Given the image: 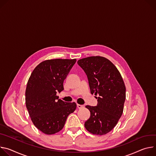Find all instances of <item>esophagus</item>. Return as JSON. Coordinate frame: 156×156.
<instances>
[{"instance_id": "esophagus-1", "label": "esophagus", "mask_w": 156, "mask_h": 156, "mask_svg": "<svg viewBox=\"0 0 156 156\" xmlns=\"http://www.w3.org/2000/svg\"><path fill=\"white\" fill-rule=\"evenodd\" d=\"M77 108H79V109L83 108V105H80V104H77Z\"/></svg>"}]
</instances>
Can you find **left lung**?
<instances>
[{
    "mask_svg": "<svg viewBox=\"0 0 156 156\" xmlns=\"http://www.w3.org/2000/svg\"><path fill=\"white\" fill-rule=\"evenodd\" d=\"M77 64L87 76L91 94L98 95L97 106H85L90 116L85 122V128L94 134H105L122 115L126 99L124 81L116 66L104 57L85 58Z\"/></svg>",
    "mask_w": 156,
    "mask_h": 156,
    "instance_id": "1",
    "label": "left lung"
}]
</instances>
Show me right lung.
Listing matches in <instances>:
<instances>
[{"instance_id":"obj_1","label":"right lung","mask_w":156,"mask_h":156,"mask_svg":"<svg viewBox=\"0 0 156 156\" xmlns=\"http://www.w3.org/2000/svg\"><path fill=\"white\" fill-rule=\"evenodd\" d=\"M76 59L46 60L34 69L27 82L26 107L33 123L46 134H53L64 127L67 116L76 109V103L59 99L63 82Z\"/></svg>"}]
</instances>
